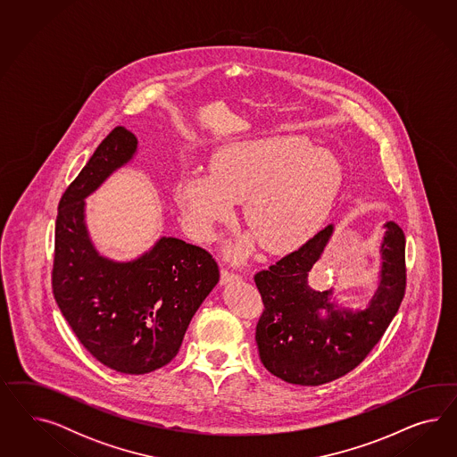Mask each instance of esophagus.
I'll return each mask as SVG.
<instances>
[{"mask_svg": "<svg viewBox=\"0 0 457 457\" xmlns=\"http://www.w3.org/2000/svg\"><path fill=\"white\" fill-rule=\"evenodd\" d=\"M241 277L239 275H236V273H231V271H228V270H222L221 271V285H229V283H235V281H239Z\"/></svg>", "mask_w": 457, "mask_h": 457, "instance_id": "1", "label": "esophagus"}]
</instances>
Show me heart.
<instances>
[{
    "mask_svg": "<svg viewBox=\"0 0 457 457\" xmlns=\"http://www.w3.org/2000/svg\"><path fill=\"white\" fill-rule=\"evenodd\" d=\"M344 184V166L328 147L302 136L236 140L221 147L211 172L193 170L180 182L179 204L187 231L199 241L216 237L218 224L243 202L248 235L228 246L243 260L256 239L270 253L302 246L328 218Z\"/></svg>",
    "mask_w": 457,
    "mask_h": 457,
    "instance_id": "1",
    "label": "heart"
}]
</instances>
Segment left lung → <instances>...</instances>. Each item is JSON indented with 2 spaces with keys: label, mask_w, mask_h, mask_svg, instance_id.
Listing matches in <instances>:
<instances>
[{
  "label": "left lung",
  "mask_w": 457,
  "mask_h": 457,
  "mask_svg": "<svg viewBox=\"0 0 457 457\" xmlns=\"http://www.w3.org/2000/svg\"><path fill=\"white\" fill-rule=\"evenodd\" d=\"M384 229L377 288L363 306L340 303L335 288L319 291L310 285V271L335 233L333 224L254 275L264 303L256 344L268 372L315 387L348 374L369 355L405 291V236L397 222H386Z\"/></svg>",
  "instance_id": "left-lung-1"
}]
</instances>
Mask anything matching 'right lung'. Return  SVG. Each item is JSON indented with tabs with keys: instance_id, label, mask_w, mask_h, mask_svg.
<instances>
[{
	"instance_id": "obj_1",
	"label": "right lung",
	"mask_w": 457,
	"mask_h": 457,
	"mask_svg": "<svg viewBox=\"0 0 457 457\" xmlns=\"http://www.w3.org/2000/svg\"><path fill=\"white\" fill-rule=\"evenodd\" d=\"M138 140L113 129L62 195L55 226L54 295L96 359L120 374L164 367L179 352L194 313L220 281L206 249L161 236L134 260L104 256L87 228L85 199L137 155Z\"/></svg>"
}]
</instances>
